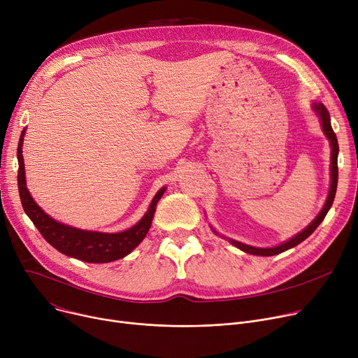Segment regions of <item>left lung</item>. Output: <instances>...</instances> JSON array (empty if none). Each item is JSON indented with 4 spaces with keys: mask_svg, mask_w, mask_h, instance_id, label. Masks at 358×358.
I'll return each instance as SVG.
<instances>
[{
    "mask_svg": "<svg viewBox=\"0 0 358 358\" xmlns=\"http://www.w3.org/2000/svg\"><path fill=\"white\" fill-rule=\"evenodd\" d=\"M313 110L317 111V114L320 115L321 118V122H322V130L325 133V136L328 137L329 143H331V187H329V194H328V199L322 208V211L318 214V217L315 218L303 231L302 233H299L298 236H295L293 238L287 240L286 243L278 245V247H271V248H259V247H251V245H247V244H243V243H238L236 240H229L231 244H234L236 247H238L240 250L245 251V253L248 255H255V256H275V255H279V253H283V251L292 248L298 245L299 243H302L303 240H306L315 229L318 228V225L324 221L325 215L328 214L329 208L332 206V202H334V198H335V192H337V183H338V140H337V136H335L332 127H331V120H329V113L328 110L325 108V105L318 102V103H313Z\"/></svg>",
    "mask_w": 358,
    "mask_h": 358,
    "instance_id": "8db88e82",
    "label": "left lung"
}]
</instances>
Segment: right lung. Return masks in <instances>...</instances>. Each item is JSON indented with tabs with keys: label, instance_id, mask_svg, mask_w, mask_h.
<instances>
[{
	"label": "right lung",
	"instance_id": "obj_1",
	"mask_svg": "<svg viewBox=\"0 0 358 358\" xmlns=\"http://www.w3.org/2000/svg\"><path fill=\"white\" fill-rule=\"evenodd\" d=\"M24 130L21 133L18 147H17V159H18V194L26 214L33 221L38 233L43 238L53 245L62 255L69 257L87 262V263H110L127 256L144 240L145 234L149 233V228L156 213V203L164 194L166 189L162 187L153 198L149 211L144 217L130 229H125L122 233L107 234L96 233V231L78 229L65 224H60L45 214L43 209L34 202L31 195L27 191L26 176H24V162L21 155V145H23Z\"/></svg>",
	"mask_w": 358,
	"mask_h": 358
}]
</instances>
